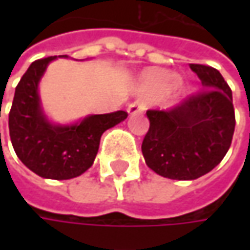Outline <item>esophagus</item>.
I'll return each instance as SVG.
<instances>
[{
	"mask_svg": "<svg viewBox=\"0 0 250 250\" xmlns=\"http://www.w3.org/2000/svg\"><path fill=\"white\" fill-rule=\"evenodd\" d=\"M143 111H145V104L139 100L133 101V103H130L129 105H128V112H129L130 115L139 114V112H143Z\"/></svg>",
	"mask_w": 250,
	"mask_h": 250,
	"instance_id": "esophagus-1",
	"label": "esophagus"
}]
</instances>
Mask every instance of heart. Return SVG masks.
<instances>
[{
    "instance_id": "heart-1",
    "label": "heart",
    "mask_w": 250,
    "mask_h": 250,
    "mask_svg": "<svg viewBox=\"0 0 250 250\" xmlns=\"http://www.w3.org/2000/svg\"><path fill=\"white\" fill-rule=\"evenodd\" d=\"M175 83H177V78L172 73L157 72L147 79L146 87L156 93H166L169 89H172Z\"/></svg>"
}]
</instances>
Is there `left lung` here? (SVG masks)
Instances as JSON below:
<instances>
[{"mask_svg": "<svg viewBox=\"0 0 250 250\" xmlns=\"http://www.w3.org/2000/svg\"><path fill=\"white\" fill-rule=\"evenodd\" d=\"M202 89L168 110H147L142 153L147 167L169 179L189 181L224 159L235 129L232 91L213 66L189 63Z\"/></svg>", "mask_w": 250, "mask_h": 250, "instance_id": "left-lung-1", "label": "left lung"}]
</instances>
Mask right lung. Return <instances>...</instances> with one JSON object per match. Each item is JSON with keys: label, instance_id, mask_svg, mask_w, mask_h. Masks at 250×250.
<instances>
[{"label": "right lung", "instance_id": "obj_1", "mask_svg": "<svg viewBox=\"0 0 250 250\" xmlns=\"http://www.w3.org/2000/svg\"><path fill=\"white\" fill-rule=\"evenodd\" d=\"M53 60L55 57L34 61L18 83L9 111V136L16 156L34 174L48 179H71L93 166L101 135L125 120L128 112L90 115L66 126L48 122L37 89Z\"/></svg>", "mask_w": 250, "mask_h": 250}]
</instances>
